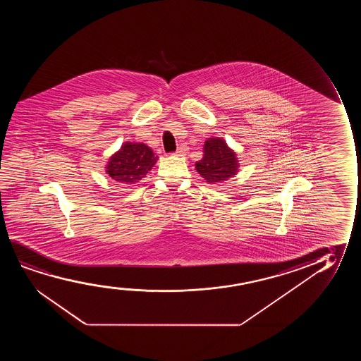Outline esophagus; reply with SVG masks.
<instances>
[{
	"mask_svg": "<svg viewBox=\"0 0 361 361\" xmlns=\"http://www.w3.org/2000/svg\"><path fill=\"white\" fill-rule=\"evenodd\" d=\"M188 152V148L186 145H180L178 150H176V155H178V157H186Z\"/></svg>",
	"mask_w": 361,
	"mask_h": 361,
	"instance_id": "obj_1",
	"label": "esophagus"
}]
</instances>
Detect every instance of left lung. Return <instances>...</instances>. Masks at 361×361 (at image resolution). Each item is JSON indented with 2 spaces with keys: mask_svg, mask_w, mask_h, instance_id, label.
Segmentation results:
<instances>
[{
  "mask_svg": "<svg viewBox=\"0 0 361 361\" xmlns=\"http://www.w3.org/2000/svg\"><path fill=\"white\" fill-rule=\"evenodd\" d=\"M203 158L195 166L209 185H222L239 171L237 153L221 137L208 138L203 145Z\"/></svg>",
  "mask_w": 361,
  "mask_h": 361,
  "instance_id": "8db88e82",
  "label": "left lung"
}]
</instances>
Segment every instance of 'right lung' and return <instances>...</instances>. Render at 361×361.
I'll return each mask as SVG.
<instances>
[{"instance_id": "1", "label": "right lung", "mask_w": 361, "mask_h": 361, "mask_svg": "<svg viewBox=\"0 0 361 361\" xmlns=\"http://www.w3.org/2000/svg\"><path fill=\"white\" fill-rule=\"evenodd\" d=\"M158 159L147 144L126 142L109 157L106 173L123 186H135L153 169Z\"/></svg>"}]
</instances>
